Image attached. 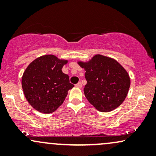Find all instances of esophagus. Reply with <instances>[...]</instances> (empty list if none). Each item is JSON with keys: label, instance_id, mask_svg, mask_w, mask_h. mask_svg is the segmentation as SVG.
Here are the masks:
<instances>
[{"label": "esophagus", "instance_id": "obj_1", "mask_svg": "<svg viewBox=\"0 0 156 156\" xmlns=\"http://www.w3.org/2000/svg\"><path fill=\"white\" fill-rule=\"evenodd\" d=\"M76 87H78V88H81V87H82V83H81V82H78V83L76 84Z\"/></svg>", "mask_w": 156, "mask_h": 156}]
</instances>
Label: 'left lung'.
Instances as JSON below:
<instances>
[{
  "label": "left lung",
  "mask_w": 156,
  "mask_h": 156,
  "mask_svg": "<svg viewBox=\"0 0 156 156\" xmlns=\"http://www.w3.org/2000/svg\"><path fill=\"white\" fill-rule=\"evenodd\" d=\"M85 69L84 94L97 110L109 112L119 107L129 90L130 76L117 61L97 54L88 62H78Z\"/></svg>",
  "instance_id": "1"
}]
</instances>
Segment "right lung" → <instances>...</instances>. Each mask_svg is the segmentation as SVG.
Instances as JSON below:
<instances>
[{
    "instance_id": "1",
    "label": "right lung",
    "mask_w": 156,
    "mask_h": 156,
    "mask_svg": "<svg viewBox=\"0 0 156 156\" xmlns=\"http://www.w3.org/2000/svg\"><path fill=\"white\" fill-rule=\"evenodd\" d=\"M68 60L44 55L34 60L23 73L22 87L29 104L38 112L51 114L64 103L74 85L62 72Z\"/></svg>"
}]
</instances>
